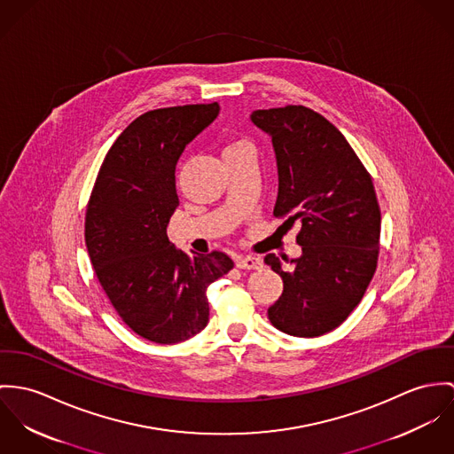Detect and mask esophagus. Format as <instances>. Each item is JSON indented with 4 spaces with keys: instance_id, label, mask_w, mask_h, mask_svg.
<instances>
[{
    "instance_id": "34e87169",
    "label": "esophagus",
    "mask_w": 454,
    "mask_h": 454,
    "mask_svg": "<svg viewBox=\"0 0 454 454\" xmlns=\"http://www.w3.org/2000/svg\"><path fill=\"white\" fill-rule=\"evenodd\" d=\"M235 264L240 270H257V268H261V259L254 257V255H237Z\"/></svg>"
}]
</instances>
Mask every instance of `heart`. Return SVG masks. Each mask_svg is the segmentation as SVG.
Segmentation results:
<instances>
[{
  "label": "heart",
  "instance_id": "1",
  "mask_svg": "<svg viewBox=\"0 0 454 454\" xmlns=\"http://www.w3.org/2000/svg\"><path fill=\"white\" fill-rule=\"evenodd\" d=\"M246 150H252L251 143H247V141H244V139H239V141H233V143L228 145V148L224 150V154L246 152Z\"/></svg>",
  "mask_w": 454,
  "mask_h": 454
}]
</instances>
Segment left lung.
<instances>
[{"label":"left lung","instance_id":"8db88e82","mask_svg":"<svg viewBox=\"0 0 454 454\" xmlns=\"http://www.w3.org/2000/svg\"><path fill=\"white\" fill-rule=\"evenodd\" d=\"M251 120L275 150L273 215L301 224L293 270L275 254L264 257L284 280L268 318L291 336H322L348 318L376 271L381 212L372 179L345 136L309 107L257 109Z\"/></svg>","mask_w":454,"mask_h":454}]
</instances>
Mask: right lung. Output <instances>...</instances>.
I'll use <instances>...</instances> for the list:
<instances>
[{"label": "right lung", "mask_w": 454, "mask_h": 454, "mask_svg": "<svg viewBox=\"0 0 454 454\" xmlns=\"http://www.w3.org/2000/svg\"><path fill=\"white\" fill-rule=\"evenodd\" d=\"M217 114L212 102L136 118L106 154L87 205L85 242L107 300L134 333L160 345L202 331L207 287L233 268L224 252L190 255L167 237L179 205L177 161Z\"/></svg>", "instance_id": "obj_1"}]
</instances>
